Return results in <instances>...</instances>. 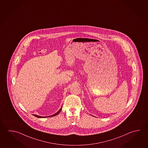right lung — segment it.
Wrapping results in <instances>:
<instances>
[{
	"label": "right lung",
	"mask_w": 148,
	"mask_h": 148,
	"mask_svg": "<svg viewBox=\"0 0 148 148\" xmlns=\"http://www.w3.org/2000/svg\"><path fill=\"white\" fill-rule=\"evenodd\" d=\"M62 107L60 109V110L58 112H57L56 113H55V114H54V115H53L51 116H49V117H53V116H55L57 115H58V114H59L60 112V111H61V110H62ZM33 115L34 116H35V117H38V118H45V117H43V116H38L36 115Z\"/></svg>",
	"instance_id": "add662e5"
}]
</instances>
